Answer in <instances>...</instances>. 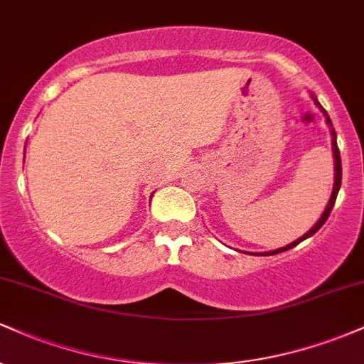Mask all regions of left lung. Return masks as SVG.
Masks as SVG:
<instances>
[{
	"label": "left lung",
	"mask_w": 364,
	"mask_h": 364,
	"mask_svg": "<svg viewBox=\"0 0 364 364\" xmlns=\"http://www.w3.org/2000/svg\"><path fill=\"white\" fill-rule=\"evenodd\" d=\"M313 101H315V104L316 106L320 107L321 109V112H323V116H325V119H327V124L328 127H332V121H330V118H328V114H327V111L323 109V107L320 106V102L316 101V97H313ZM332 149H333V162H336V181H333V191H332V196H330V200H328V205H327V208H325V212L323 214H321V217H320V220L318 223H316L315 225H313V228L310 229V231L306 232V235H303L301 237H299V240H296L294 243H291V245H287V246H284V248H279V250H274V252H267V253H258V255H262V257H265V255H275V253H282V252H286V250H291V248H294L296 245H299L301 243L303 240H306V237H310V236H313L315 235L316 231H318V229L321 228V225L325 224V220L328 219V215H330V212H332V208H333V203H336V198H337V193H339V188H341V181H342V164H341V154H339V147H337V140H336V132H333L332 129Z\"/></svg>",
	"instance_id": "left-lung-1"
}]
</instances>
